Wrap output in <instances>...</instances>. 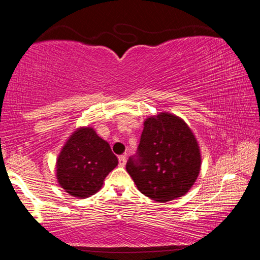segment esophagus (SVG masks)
Segmentation results:
<instances>
[{"mask_svg": "<svg viewBox=\"0 0 260 260\" xmlns=\"http://www.w3.org/2000/svg\"><path fill=\"white\" fill-rule=\"evenodd\" d=\"M118 161H119V166H125L126 164V156L121 155L118 157Z\"/></svg>", "mask_w": 260, "mask_h": 260, "instance_id": "1", "label": "esophagus"}]
</instances>
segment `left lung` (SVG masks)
<instances>
[{"label":"left lung","instance_id":"obj_1","mask_svg":"<svg viewBox=\"0 0 260 260\" xmlns=\"http://www.w3.org/2000/svg\"><path fill=\"white\" fill-rule=\"evenodd\" d=\"M195 135L181 118L161 112L144 121L136 155L126 170L139 190L156 202L183 196L201 171Z\"/></svg>","mask_w":260,"mask_h":260}]
</instances>
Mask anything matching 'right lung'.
<instances>
[{"label": "right lung", "instance_id": "1", "mask_svg": "<svg viewBox=\"0 0 260 260\" xmlns=\"http://www.w3.org/2000/svg\"><path fill=\"white\" fill-rule=\"evenodd\" d=\"M117 165L118 158L107 141L91 127H82L70 136L57 158V181L71 196L86 199L102 188Z\"/></svg>", "mask_w": 260, "mask_h": 260}]
</instances>
